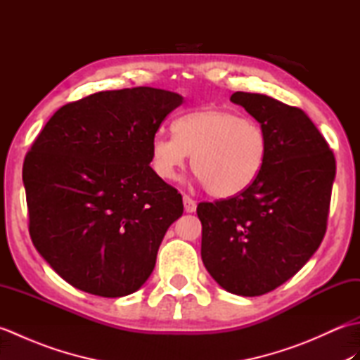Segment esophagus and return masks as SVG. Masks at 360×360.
<instances>
[{"label":"esophagus","instance_id":"obj_1","mask_svg":"<svg viewBox=\"0 0 360 360\" xmlns=\"http://www.w3.org/2000/svg\"><path fill=\"white\" fill-rule=\"evenodd\" d=\"M184 209L187 213H193L196 212V201H193L192 198L184 195Z\"/></svg>","mask_w":360,"mask_h":360}]
</instances>
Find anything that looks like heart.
Segmentation results:
<instances>
[{
	"mask_svg": "<svg viewBox=\"0 0 360 360\" xmlns=\"http://www.w3.org/2000/svg\"><path fill=\"white\" fill-rule=\"evenodd\" d=\"M174 136L158 133L151 142L153 170L174 181L192 156V168L215 198H232L248 190L262 174L267 139L263 128L240 112L200 110L173 124Z\"/></svg>",
	"mask_w": 360,
	"mask_h": 360,
	"instance_id": "b5f03b06",
	"label": "heart"
}]
</instances>
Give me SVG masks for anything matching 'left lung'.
<instances>
[{
  "label": "left lung",
  "instance_id": "8db88e82",
  "mask_svg": "<svg viewBox=\"0 0 360 360\" xmlns=\"http://www.w3.org/2000/svg\"><path fill=\"white\" fill-rule=\"evenodd\" d=\"M267 139L266 164L243 193L201 202V258L218 285L243 297L278 288L314 255L326 232L335 159L300 108L233 93Z\"/></svg>",
  "mask_w": 360,
  "mask_h": 360
}]
</instances>
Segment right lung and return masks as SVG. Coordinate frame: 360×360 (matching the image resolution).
I'll return each mask as SVG.
<instances>
[{"label": "right lung", "mask_w": 360, "mask_h": 360, "mask_svg": "<svg viewBox=\"0 0 360 360\" xmlns=\"http://www.w3.org/2000/svg\"><path fill=\"white\" fill-rule=\"evenodd\" d=\"M182 96L150 86L102 91L62 106L22 165L29 233L65 281L124 297L148 280L184 205L151 162V142Z\"/></svg>", "instance_id": "add662e5"}]
</instances>
